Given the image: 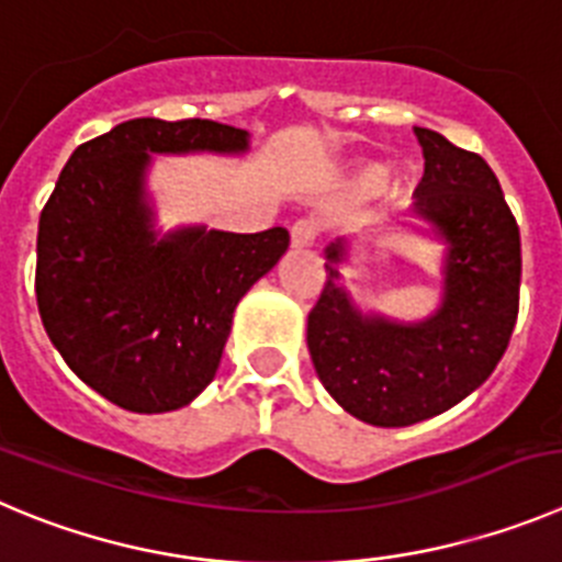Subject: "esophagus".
I'll list each match as a JSON object with an SVG mask.
<instances>
[{
    "mask_svg": "<svg viewBox=\"0 0 562 562\" xmlns=\"http://www.w3.org/2000/svg\"><path fill=\"white\" fill-rule=\"evenodd\" d=\"M318 235V224L313 218H299L291 227V244L293 246H311Z\"/></svg>",
    "mask_w": 562,
    "mask_h": 562,
    "instance_id": "esophagus-1",
    "label": "esophagus"
}]
</instances>
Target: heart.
<instances>
[{
    "instance_id": "1",
    "label": "heart",
    "mask_w": 562,
    "mask_h": 562,
    "mask_svg": "<svg viewBox=\"0 0 562 562\" xmlns=\"http://www.w3.org/2000/svg\"><path fill=\"white\" fill-rule=\"evenodd\" d=\"M380 177H382L380 169H369V171H366V182H369V186H376V182H380Z\"/></svg>"
}]
</instances>
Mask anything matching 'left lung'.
Here are the masks:
<instances>
[{"label":"left lung","instance_id":"8db88e82","mask_svg":"<svg viewBox=\"0 0 562 562\" xmlns=\"http://www.w3.org/2000/svg\"><path fill=\"white\" fill-rule=\"evenodd\" d=\"M424 177L416 216L449 244L443 305L422 324L363 316L340 285L344 246L307 316V349L329 396L374 427H407L449 411L491 376L518 318L521 235L496 175L474 151L416 127Z\"/></svg>","mask_w":562,"mask_h":562}]
</instances>
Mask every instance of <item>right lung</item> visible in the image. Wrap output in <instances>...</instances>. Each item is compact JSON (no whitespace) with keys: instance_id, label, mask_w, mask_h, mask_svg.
<instances>
[{"instance_id":"1","label":"right lung","mask_w":562,"mask_h":562,"mask_svg":"<svg viewBox=\"0 0 562 562\" xmlns=\"http://www.w3.org/2000/svg\"><path fill=\"white\" fill-rule=\"evenodd\" d=\"M246 130L133 119L77 146L38 222L35 296L57 352L133 413L188 405L216 376L235 305L285 255V227L155 238L144 202L151 151H244Z\"/></svg>"}]
</instances>
